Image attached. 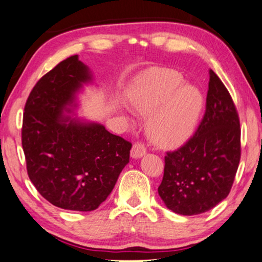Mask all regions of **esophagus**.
<instances>
[{"instance_id":"34e87169","label":"esophagus","mask_w":262,"mask_h":262,"mask_svg":"<svg viewBox=\"0 0 262 262\" xmlns=\"http://www.w3.org/2000/svg\"><path fill=\"white\" fill-rule=\"evenodd\" d=\"M146 154V148L142 143H134L132 147L130 150V157L133 159H140V158L143 157Z\"/></svg>"}]
</instances>
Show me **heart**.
Segmentation results:
<instances>
[{
    "instance_id": "b5f03b06",
    "label": "heart",
    "mask_w": 262,
    "mask_h": 262,
    "mask_svg": "<svg viewBox=\"0 0 262 262\" xmlns=\"http://www.w3.org/2000/svg\"><path fill=\"white\" fill-rule=\"evenodd\" d=\"M130 106L149 117L152 141L167 149L178 148L192 138L204 108L200 89L185 84L176 70L158 69L130 93Z\"/></svg>"
}]
</instances>
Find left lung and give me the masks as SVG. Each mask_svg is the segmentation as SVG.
<instances>
[{
  "label": "left lung",
  "mask_w": 262,
  "mask_h": 262,
  "mask_svg": "<svg viewBox=\"0 0 262 262\" xmlns=\"http://www.w3.org/2000/svg\"><path fill=\"white\" fill-rule=\"evenodd\" d=\"M240 121L227 88L210 70L205 115L196 134L165 157L158 192L173 212L211 210L230 192L241 157Z\"/></svg>",
  "instance_id": "obj_1"
}]
</instances>
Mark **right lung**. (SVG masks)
I'll return each mask as SVG.
<instances>
[{
  "label": "right lung",
  "instance_id": "obj_1",
  "mask_svg": "<svg viewBox=\"0 0 262 262\" xmlns=\"http://www.w3.org/2000/svg\"><path fill=\"white\" fill-rule=\"evenodd\" d=\"M93 83L78 56L65 59L33 88L22 123L29 179L51 204L73 211L97 209L129 163L130 142L75 114Z\"/></svg>",
  "mask_w": 262,
  "mask_h": 262
}]
</instances>
